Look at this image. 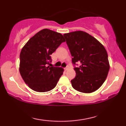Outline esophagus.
Returning <instances> with one entry per match:
<instances>
[{
	"mask_svg": "<svg viewBox=\"0 0 126 126\" xmlns=\"http://www.w3.org/2000/svg\"><path fill=\"white\" fill-rule=\"evenodd\" d=\"M68 69H69V67H67L64 68V70H65V71H68Z\"/></svg>",
	"mask_w": 126,
	"mask_h": 126,
	"instance_id": "esophagus-1",
	"label": "esophagus"
}]
</instances>
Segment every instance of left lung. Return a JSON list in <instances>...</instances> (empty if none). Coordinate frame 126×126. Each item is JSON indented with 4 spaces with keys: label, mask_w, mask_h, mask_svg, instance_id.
Segmentation results:
<instances>
[{
    "label": "left lung",
    "mask_w": 126,
    "mask_h": 126,
    "mask_svg": "<svg viewBox=\"0 0 126 126\" xmlns=\"http://www.w3.org/2000/svg\"><path fill=\"white\" fill-rule=\"evenodd\" d=\"M63 35L72 57V63L81 64L74 68L76 76L71 80L73 88L84 93L97 91L105 81L110 69L105 48L84 32H73Z\"/></svg>",
    "instance_id": "left-lung-1"
}]
</instances>
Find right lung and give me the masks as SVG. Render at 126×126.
<instances>
[{
  "label": "right lung",
  "instance_id": "obj_1",
  "mask_svg": "<svg viewBox=\"0 0 126 126\" xmlns=\"http://www.w3.org/2000/svg\"><path fill=\"white\" fill-rule=\"evenodd\" d=\"M65 41L61 33L44 29L36 33L23 47L19 69L23 79L30 88L38 92H46L56 86L64 69L50 67V55Z\"/></svg>",
  "mask_w": 126,
  "mask_h": 126
}]
</instances>
